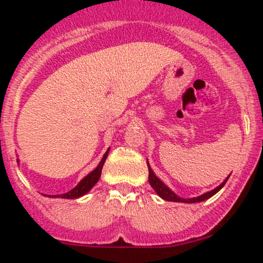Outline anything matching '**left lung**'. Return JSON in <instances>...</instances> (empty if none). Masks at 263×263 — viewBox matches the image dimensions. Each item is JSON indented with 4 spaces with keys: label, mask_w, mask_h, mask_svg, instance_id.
I'll use <instances>...</instances> for the list:
<instances>
[{
    "label": "left lung",
    "mask_w": 263,
    "mask_h": 263,
    "mask_svg": "<svg viewBox=\"0 0 263 263\" xmlns=\"http://www.w3.org/2000/svg\"><path fill=\"white\" fill-rule=\"evenodd\" d=\"M147 166H148V181H149V184L152 185V188L154 189V192H156L158 195H159L161 199L166 200V201H172V202H184V203H195V202H201V201H204L207 199H210L214 195V194H217L219 190H220L222 186L225 185V183L228 182V179L230 177V175L226 177V179L224 182L221 183L220 185L217 186V188L211 190V192H207L202 194V195L197 196V197H192V199H183V197H179L178 195H176V194L172 192V190L168 188L167 185H165L163 182L160 181L159 178L157 177L156 175H154V172L152 168H151L148 161H147Z\"/></svg>",
    "instance_id": "8db88e82"
}]
</instances>
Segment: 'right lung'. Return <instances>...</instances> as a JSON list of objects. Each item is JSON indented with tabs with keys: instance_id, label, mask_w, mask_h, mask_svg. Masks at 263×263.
I'll use <instances>...</instances> for the list:
<instances>
[{
	"instance_id": "right-lung-1",
	"label": "right lung",
	"mask_w": 263,
	"mask_h": 263,
	"mask_svg": "<svg viewBox=\"0 0 263 263\" xmlns=\"http://www.w3.org/2000/svg\"><path fill=\"white\" fill-rule=\"evenodd\" d=\"M109 151H110V148H107L105 154H104L103 159L100 160L98 166H97L92 172H89V174L86 176L85 178H82L81 181L79 182V184L75 186V188H73L70 192H68L66 194H61V195H49V197H61V199H78V197L87 194L89 190L95 186L96 183L99 181L100 175H102V168H103L104 163H105V160L107 158V154H109Z\"/></svg>"
}]
</instances>
